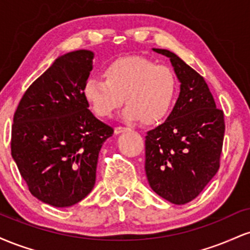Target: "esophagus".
I'll use <instances>...</instances> for the list:
<instances>
[{"label":"esophagus","mask_w":250,"mask_h":250,"mask_svg":"<svg viewBox=\"0 0 250 250\" xmlns=\"http://www.w3.org/2000/svg\"><path fill=\"white\" fill-rule=\"evenodd\" d=\"M127 130H129V128H127V127H121V125H119V127H115V134L117 135V134H121V133H125V131H127Z\"/></svg>","instance_id":"obj_1"}]
</instances>
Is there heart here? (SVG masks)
<instances>
[{"mask_svg": "<svg viewBox=\"0 0 250 250\" xmlns=\"http://www.w3.org/2000/svg\"><path fill=\"white\" fill-rule=\"evenodd\" d=\"M103 77H90L83 89L93 111L102 119L113 116L125 97L128 120L159 122L168 114L176 94L173 70L142 56L114 60L103 69Z\"/></svg>", "mask_w": 250, "mask_h": 250, "instance_id": "heart-1", "label": "heart"}]
</instances>
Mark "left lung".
Segmentation results:
<instances>
[{
    "instance_id": "obj_1",
    "label": "left lung",
    "mask_w": 250,
    "mask_h": 250,
    "mask_svg": "<svg viewBox=\"0 0 250 250\" xmlns=\"http://www.w3.org/2000/svg\"><path fill=\"white\" fill-rule=\"evenodd\" d=\"M181 82L176 104L146 136V174L151 189L175 205L199 196L220 168L225 115L216 108L203 76L166 49Z\"/></svg>"
}]
</instances>
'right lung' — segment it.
Listing matches in <instances>:
<instances>
[{"label": "right lung", "instance_id": "1", "mask_svg": "<svg viewBox=\"0 0 250 250\" xmlns=\"http://www.w3.org/2000/svg\"><path fill=\"white\" fill-rule=\"evenodd\" d=\"M93 56L77 50L56 59L14 114L11 156L31 195L54 207H70L93 190L99 153L114 133L89 110L83 91Z\"/></svg>", "mask_w": 250, "mask_h": 250}]
</instances>
